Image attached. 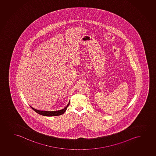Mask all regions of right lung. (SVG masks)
I'll use <instances>...</instances> for the list:
<instances>
[{
    "label": "right lung",
    "instance_id": "obj_1",
    "mask_svg": "<svg viewBox=\"0 0 156 156\" xmlns=\"http://www.w3.org/2000/svg\"><path fill=\"white\" fill-rule=\"evenodd\" d=\"M69 104H70V103L68 104V105L63 109L59 110V111H39V110L34 109V108H33L31 106H30V107L35 112H36L37 113L39 114H40L41 115L47 116H54L61 115L64 113L66 111L67 107L69 106Z\"/></svg>",
    "mask_w": 156,
    "mask_h": 156
}]
</instances>
